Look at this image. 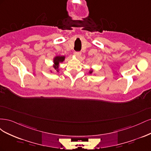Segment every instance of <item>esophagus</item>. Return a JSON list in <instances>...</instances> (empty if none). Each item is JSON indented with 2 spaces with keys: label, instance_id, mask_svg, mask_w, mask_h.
<instances>
[{
  "label": "esophagus",
  "instance_id": "1",
  "mask_svg": "<svg viewBox=\"0 0 151 151\" xmlns=\"http://www.w3.org/2000/svg\"><path fill=\"white\" fill-rule=\"evenodd\" d=\"M74 55H75L76 57H79L81 56V52H75L74 53Z\"/></svg>",
  "mask_w": 151,
  "mask_h": 151
}]
</instances>
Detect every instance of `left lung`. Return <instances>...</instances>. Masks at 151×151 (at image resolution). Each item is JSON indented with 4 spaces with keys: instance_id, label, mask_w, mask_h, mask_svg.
<instances>
[{
    "instance_id": "left-lung-1",
    "label": "left lung",
    "mask_w": 151,
    "mask_h": 151,
    "mask_svg": "<svg viewBox=\"0 0 151 151\" xmlns=\"http://www.w3.org/2000/svg\"><path fill=\"white\" fill-rule=\"evenodd\" d=\"M91 72H92V71H91V72H90V73H91Z\"/></svg>"
}]
</instances>
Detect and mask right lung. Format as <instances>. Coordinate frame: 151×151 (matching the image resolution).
I'll list each match as a JSON object with an SVG mask.
<instances>
[{"mask_svg": "<svg viewBox=\"0 0 151 151\" xmlns=\"http://www.w3.org/2000/svg\"><path fill=\"white\" fill-rule=\"evenodd\" d=\"M65 59V57H60V56H58V57H56L54 59V63L55 64H56V65H55L54 66V68H55V69H57V71H58V64H59V62H62L63 60H64Z\"/></svg>", "mask_w": 151, "mask_h": 151, "instance_id": "1", "label": "right lung"}]
</instances>
